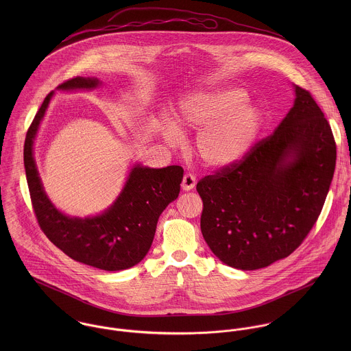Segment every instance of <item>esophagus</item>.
<instances>
[{"mask_svg":"<svg viewBox=\"0 0 351 351\" xmlns=\"http://www.w3.org/2000/svg\"><path fill=\"white\" fill-rule=\"evenodd\" d=\"M184 191H192L196 186V177L191 173H186L182 178V184H181Z\"/></svg>","mask_w":351,"mask_h":351,"instance_id":"obj_1","label":"esophagus"}]
</instances>
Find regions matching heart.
Instances as JSON below:
<instances>
[{
  "label": "heart",
  "mask_w": 351,
  "mask_h": 351,
  "mask_svg": "<svg viewBox=\"0 0 351 351\" xmlns=\"http://www.w3.org/2000/svg\"><path fill=\"white\" fill-rule=\"evenodd\" d=\"M237 88L197 92L181 101L176 121L182 130L197 131L195 154L209 167H228L242 160L254 146L263 124L261 110ZM166 138L177 145L180 131L166 123Z\"/></svg>",
  "instance_id": "1"
}]
</instances>
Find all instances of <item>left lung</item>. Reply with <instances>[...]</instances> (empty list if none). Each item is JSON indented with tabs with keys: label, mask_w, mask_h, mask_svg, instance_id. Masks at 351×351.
I'll list each match as a JSON object with an SVG mask.
<instances>
[{
	"label": "left lung",
	"mask_w": 351,
	"mask_h": 351,
	"mask_svg": "<svg viewBox=\"0 0 351 351\" xmlns=\"http://www.w3.org/2000/svg\"><path fill=\"white\" fill-rule=\"evenodd\" d=\"M295 89L293 106L270 136L238 163L197 182L202 237L231 267L255 270L291 255L327 197L335 139L312 95Z\"/></svg>",
	"instance_id": "1"
}]
</instances>
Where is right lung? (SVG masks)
Instances as JSON below:
<instances>
[{"label":"right lung","instance_id":"add662e5","mask_svg":"<svg viewBox=\"0 0 351 351\" xmlns=\"http://www.w3.org/2000/svg\"><path fill=\"white\" fill-rule=\"evenodd\" d=\"M99 84L97 78L75 77L58 89H92ZM52 93L35 114L24 143L27 182L38 223L51 242L74 261L108 271L132 267L150 250L159 215L178 197L184 169L177 165L163 169L138 165L106 212L88 219L63 215L46 196L32 154L34 139Z\"/></svg>","mask_w":351,"mask_h":351}]
</instances>
